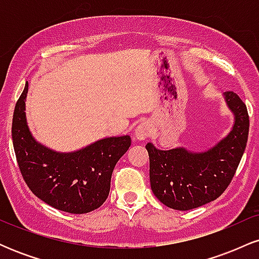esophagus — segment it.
Here are the masks:
<instances>
[{
	"label": "esophagus",
	"mask_w": 259,
	"mask_h": 259,
	"mask_svg": "<svg viewBox=\"0 0 259 259\" xmlns=\"http://www.w3.org/2000/svg\"><path fill=\"white\" fill-rule=\"evenodd\" d=\"M151 132H152V127H151V124L148 121H142L140 123L135 129V139L139 140V141H144L146 140L148 136L151 135Z\"/></svg>",
	"instance_id": "1"
}]
</instances>
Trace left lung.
Listing matches in <instances>:
<instances>
[{
	"label": "left lung",
	"mask_w": 259,
	"mask_h": 259,
	"mask_svg": "<svg viewBox=\"0 0 259 259\" xmlns=\"http://www.w3.org/2000/svg\"><path fill=\"white\" fill-rule=\"evenodd\" d=\"M224 99L234 125L213 147L192 152L185 147L158 150L148 142L151 189L169 208L189 210L218 198L235 175L247 144L249 119L246 105L233 91Z\"/></svg>",
	"instance_id": "8db88e82"
}]
</instances>
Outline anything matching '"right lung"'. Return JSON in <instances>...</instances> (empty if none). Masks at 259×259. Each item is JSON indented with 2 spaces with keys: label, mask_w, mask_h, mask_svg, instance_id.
Masks as SVG:
<instances>
[{
  "label": "right lung",
  "mask_w": 259,
  "mask_h": 259,
  "mask_svg": "<svg viewBox=\"0 0 259 259\" xmlns=\"http://www.w3.org/2000/svg\"><path fill=\"white\" fill-rule=\"evenodd\" d=\"M17 101L12 139L20 173L32 194L45 203L73 214L97 209L107 200L113 169L129 150V135L101 139L73 152H57L35 140L28 126L25 100Z\"/></svg>",
  "instance_id": "obj_1"
}]
</instances>
